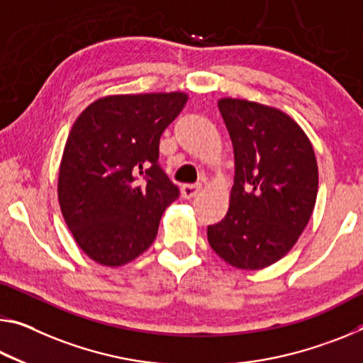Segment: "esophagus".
Segmentation results:
<instances>
[{"mask_svg": "<svg viewBox=\"0 0 363 363\" xmlns=\"http://www.w3.org/2000/svg\"><path fill=\"white\" fill-rule=\"evenodd\" d=\"M200 191H202V186H200V184H186V186H182L181 194L184 199H194Z\"/></svg>", "mask_w": 363, "mask_h": 363, "instance_id": "1", "label": "esophagus"}]
</instances>
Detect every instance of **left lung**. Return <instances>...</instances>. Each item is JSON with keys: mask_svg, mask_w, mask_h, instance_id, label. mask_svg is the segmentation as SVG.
I'll list each match as a JSON object with an SVG mask.
<instances>
[{"mask_svg": "<svg viewBox=\"0 0 363 363\" xmlns=\"http://www.w3.org/2000/svg\"><path fill=\"white\" fill-rule=\"evenodd\" d=\"M234 148L229 210L206 229L211 249L240 269H262L289 252L312 216L318 166L312 143L278 108L221 99Z\"/></svg>", "mask_w": 363, "mask_h": 363, "instance_id": "1", "label": "left lung"}]
</instances>
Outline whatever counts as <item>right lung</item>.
<instances>
[{
	"label": "right lung",
	"mask_w": 363,
	"mask_h": 363,
	"mask_svg": "<svg viewBox=\"0 0 363 363\" xmlns=\"http://www.w3.org/2000/svg\"><path fill=\"white\" fill-rule=\"evenodd\" d=\"M186 103L182 91L109 95L74 123L57 199L77 245L94 262L121 267L157 238L161 215L179 197L158 164L160 137Z\"/></svg>",
	"instance_id": "add662e5"
}]
</instances>
